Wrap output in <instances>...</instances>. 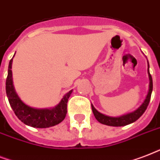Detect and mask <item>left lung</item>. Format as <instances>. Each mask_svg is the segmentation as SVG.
Masks as SVG:
<instances>
[{
  "mask_svg": "<svg viewBox=\"0 0 160 160\" xmlns=\"http://www.w3.org/2000/svg\"><path fill=\"white\" fill-rule=\"evenodd\" d=\"M149 65H148V78H149V85H148V92L146 98L144 99L143 102L139 106V107L132 112L127 113V114L122 115L120 117H109L107 115H104L99 112L95 108L93 105L92 104V109L93 112L94 116L96 118V119L99 122L102 124L108 125V126H113V127H120V126H125V125L130 124L132 122H135L136 120H138L139 118L143 115V113L145 112L146 108L148 107L149 101H150L151 93L153 91V80H152V77L149 73Z\"/></svg>",
  "mask_w": 160,
  "mask_h": 160,
  "instance_id": "1",
  "label": "left lung"
}]
</instances>
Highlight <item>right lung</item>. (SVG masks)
Returning <instances> with one entry per match:
<instances>
[{
	"label": "right lung",
	"mask_w": 160,
	"mask_h": 160,
	"mask_svg": "<svg viewBox=\"0 0 160 160\" xmlns=\"http://www.w3.org/2000/svg\"><path fill=\"white\" fill-rule=\"evenodd\" d=\"M12 60L13 58L10 61L8 66V74L6 81V92L10 105L14 111L15 114L25 124L33 128H45L60 123L66 117L68 112L67 103L72 90L65 94L60 102L54 108L38 109L29 107L20 99L15 91L12 81Z\"/></svg>",
	"instance_id": "1"
}]
</instances>
